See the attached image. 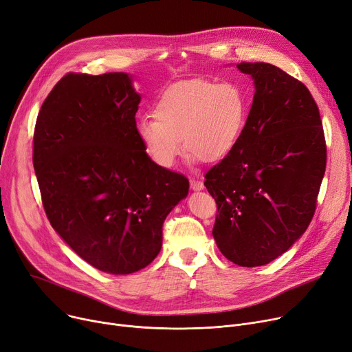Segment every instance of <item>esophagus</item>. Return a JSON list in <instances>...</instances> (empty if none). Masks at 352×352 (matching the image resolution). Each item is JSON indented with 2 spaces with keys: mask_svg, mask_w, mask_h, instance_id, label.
Segmentation results:
<instances>
[{
  "mask_svg": "<svg viewBox=\"0 0 352 352\" xmlns=\"http://www.w3.org/2000/svg\"><path fill=\"white\" fill-rule=\"evenodd\" d=\"M190 187L192 191H201V190H204V182L192 178V179H190Z\"/></svg>",
  "mask_w": 352,
  "mask_h": 352,
  "instance_id": "1",
  "label": "esophagus"
}]
</instances>
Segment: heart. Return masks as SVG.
I'll return each mask as SVG.
<instances>
[{"label": "heart", "mask_w": 352, "mask_h": 352, "mask_svg": "<svg viewBox=\"0 0 352 352\" xmlns=\"http://www.w3.org/2000/svg\"><path fill=\"white\" fill-rule=\"evenodd\" d=\"M153 113L154 118L137 122L135 133L146 157L168 170L182 154V143L192 161L228 157L244 133L250 101L234 82L190 80L166 88Z\"/></svg>", "instance_id": "b5f03b06"}]
</instances>
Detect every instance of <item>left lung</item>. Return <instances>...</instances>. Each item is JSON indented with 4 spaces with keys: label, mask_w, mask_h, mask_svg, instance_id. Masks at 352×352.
<instances>
[{
    "label": "left lung",
    "mask_w": 352,
    "mask_h": 352,
    "mask_svg": "<svg viewBox=\"0 0 352 352\" xmlns=\"http://www.w3.org/2000/svg\"><path fill=\"white\" fill-rule=\"evenodd\" d=\"M254 100L241 140L206 174L217 247L239 267L283 255L308 228L327 165L318 107L308 88L267 63H241Z\"/></svg>",
    "instance_id": "8db88e82"
}]
</instances>
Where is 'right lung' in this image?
<instances>
[{
  "label": "right lung",
  "instance_id": "1",
  "mask_svg": "<svg viewBox=\"0 0 352 352\" xmlns=\"http://www.w3.org/2000/svg\"><path fill=\"white\" fill-rule=\"evenodd\" d=\"M140 101L126 72L67 74L34 131V170L52 228L84 261L114 275L154 261L164 221L190 188L144 153Z\"/></svg>",
  "mask_w": 352,
  "mask_h": 352
}]
</instances>
